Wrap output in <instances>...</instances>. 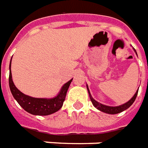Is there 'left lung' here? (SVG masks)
Segmentation results:
<instances>
[{
  "label": "left lung",
  "mask_w": 148,
  "mask_h": 148,
  "mask_svg": "<svg viewBox=\"0 0 148 148\" xmlns=\"http://www.w3.org/2000/svg\"><path fill=\"white\" fill-rule=\"evenodd\" d=\"M133 50H134V52H136V54L137 55L136 53V51L135 50L134 48H132ZM86 87H87V90H88V95H89V97H90V99L92 103V104L96 109H98L99 110L102 111V112H104L106 114H119V113H121L122 111H124L126 109L130 108V106L134 103L135 101L136 98V96H137V93H138V90H139V88L138 89L136 90V93L134 94V96H132V98L129 100L128 102L126 103H125L121 105H119V106H116V107H111V106H107V105H104V104H102L99 102H97L96 100L92 98V96L91 95L90 93V91H89V88H88V85H86Z\"/></svg>",
  "instance_id": "8db88e82"
}]
</instances>
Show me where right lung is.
I'll use <instances>...</instances> for the list:
<instances>
[{
  "label": "right lung",
  "mask_w": 148,
  "mask_h": 148,
  "mask_svg": "<svg viewBox=\"0 0 148 148\" xmlns=\"http://www.w3.org/2000/svg\"><path fill=\"white\" fill-rule=\"evenodd\" d=\"M11 63L9 64V87L13 97L18 103L28 113L34 115L45 116L52 114L56 112L62 108L63 102L65 100L66 92L71 85L72 79L65 83L60 88V91L56 96L53 98H35L32 96H27L16 88L12 81Z\"/></svg>",
  "instance_id": "1"
}]
</instances>
